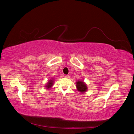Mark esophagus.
<instances>
[{
	"label": "esophagus",
	"mask_w": 134,
	"mask_h": 134,
	"mask_svg": "<svg viewBox=\"0 0 134 134\" xmlns=\"http://www.w3.org/2000/svg\"><path fill=\"white\" fill-rule=\"evenodd\" d=\"M65 78H67V79H69L70 77V75H65L64 76Z\"/></svg>",
	"instance_id": "esophagus-1"
}]
</instances>
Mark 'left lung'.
Instances as JSON below:
<instances>
[{
  "label": "left lung",
  "mask_w": 134,
  "mask_h": 134,
  "mask_svg": "<svg viewBox=\"0 0 134 134\" xmlns=\"http://www.w3.org/2000/svg\"><path fill=\"white\" fill-rule=\"evenodd\" d=\"M76 87L79 91L81 93H85L87 89L86 83L82 81H77L76 82Z\"/></svg>",
  "instance_id": "obj_1"
}]
</instances>
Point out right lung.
I'll use <instances>...</instances> for the list:
<instances>
[{"label":"right lung","mask_w":134,"mask_h":134,"mask_svg":"<svg viewBox=\"0 0 134 134\" xmlns=\"http://www.w3.org/2000/svg\"><path fill=\"white\" fill-rule=\"evenodd\" d=\"M53 82H54V80L51 79L49 80V81L47 83V85H45V87H47V89H49L52 87L53 85Z\"/></svg>","instance_id":"right-lung-1"}]
</instances>
